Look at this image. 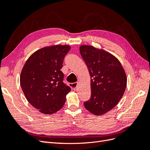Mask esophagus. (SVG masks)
Masks as SVG:
<instances>
[{"label":"esophagus","instance_id":"obj_1","mask_svg":"<svg viewBox=\"0 0 150 150\" xmlns=\"http://www.w3.org/2000/svg\"><path fill=\"white\" fill-rule=\"evenodd\" d=\"M77 84H78L77 83H71L69 85L72 90H75L77 88Z\"/></svg>","mask_w":150,"mask_h":150}]
</instances>
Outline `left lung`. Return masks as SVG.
Here are the masks:
<instances>
[{
    "instance_id": "8db88e82",
    "label": "left lung",
    "mask_w": 150,
    "mask_h": 150,
    "mask_svg": "<svg viewBox=\"0 0 150 150\" xmlns=\"http://www.w3.org/2000/svg\"><path fill=\"white\" fill-rule=\"evenodd\" d=\"M80 54L88 68L91 96L84 102L86 110L101 116L114 108L125 93L127 78L120 61L103 49L83 45Z\"/></svg>"
}]
</instances>
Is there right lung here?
<instances>
[{
  "label": "right lung",
  "mask_w": 150,
  "mask_h": 150,
  "mask_svg": "<svg viewBox=\"0 0 150 150\" xmlns=\"http://www.w3.org/2000/svg\"><path fill=\"white\" fill-rule=\"evenodd\" d=\"M71 47L54 45L34 52L28 59L20 76L27 100L45 115L56 112L64 105L71 88L62 82V62Z\"/></svg>",
  "instance_id": "obj_1"
}]
</instances>
